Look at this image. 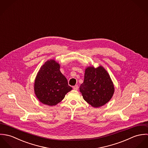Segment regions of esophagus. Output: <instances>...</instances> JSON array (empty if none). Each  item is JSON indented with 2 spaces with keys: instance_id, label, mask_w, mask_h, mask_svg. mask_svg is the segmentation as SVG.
I'll use <instances>...</instances> for the list:
<instances>
[{
  "instance_id": "obj_1",
  "label": "esophagus",
  "mask_w": 148,
  "mask_h": 148,
  "mask_svg": "<svg viewBox=\"0 0 148 148\" xmlns=\"http://www.w3.org/2000/svg\"><path fill=\"white\" fill-rule=\"evenodd\" d=\"M73 89L74 90H77V89H79V86H78V85H76L73 86Z\"/></svg>"
}]
</instances>
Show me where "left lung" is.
I'll return each mask as SVG.
<instances>
[{
    "mask_svg": "<svg viewBox=\"0 0 148 148\" xmlns=\"http://www.w3.org/2000/svg\"><path fill=\"white\" fill-rule=\"evenodd\" d=\"M80 91L89 104L99 107L110 100L114 88L108 73L103 66H92L85 69L84 80L80 86Z\"/></svg>",
    "mask_w": 148,
    "mask_h": 148,
    "instance_id": "1",
    "label": "left lung"
}]
</instances>
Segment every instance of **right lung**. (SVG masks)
<instances>
[{"mask_svg": "<svg viewBox=\"0 0 148 148\" xmlns=\"http://www.w3.org/2000/svg\"><path fill=\"white\" fill-rule=\"evenodd\" d=\"M72 89L60 71L59 64L54 60H48L42 65L34 84L36 97L41 103L47 106L58 104Z\"/></svg>", "mask_w": 148, "mask_h": 148, "instance_id": "1", "label": "right lung"}]
</instances>
